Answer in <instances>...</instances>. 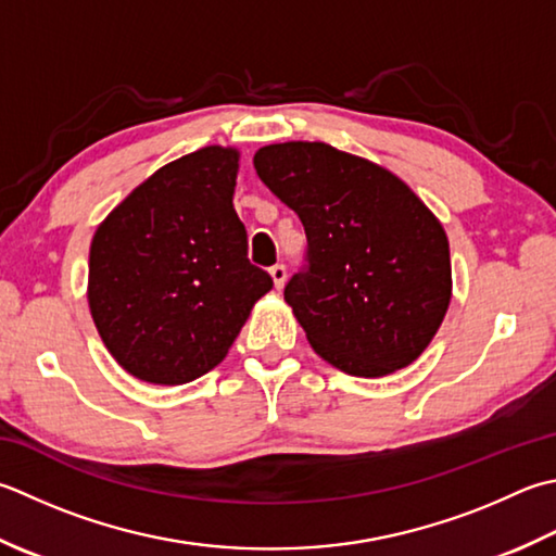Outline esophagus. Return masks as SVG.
I'll use <instances>...</instances> for the list:
<instances>
[{"instance_id":"obj_1","label":"esophagus","mask_w":556,"mask_h":556,"mask_svg":"<svg viewBox=\"0 0 556 556\" xmlns=\"http://www.w3.org/2000/svg\"><path fill=\"white\" fill-rule=\"evenodd\" d=\"M269 275H271V279H275V287L281 289V287H285V281H287V265L277 263L275 267L269 269Z\"/></svg>"}]
</instances>
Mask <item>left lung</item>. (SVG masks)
<instances>
[{
  "instance_id": "1",
  "label": "left lung",
  "mask_w": 556,
  "mask_h": 556,
  "mask_svg": "<svg viewBox=\"0 0 556 556\" xmlns=\"http://www.w3.org/2000/svg\"><path fill=\"white\" fill-rule=\"evenodd\" d=\"M253 163L308 238L285 301L313 350L362 378L409 366L451 303L441 222L393 173L325 141L269 144Z\"/></svg>"
}]
</instances>
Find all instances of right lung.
I'll return each instance as SVG.
<instances>
[{
	"mask_svg": "<svg viewBox=\"0 0 556 556\" xmlns=\"http://www.w3.org/2000/svg\"><path fill=\"white\" fill-rule=\"evenodd\" d=\"M236 173V149H198L159 168L96 228L93 323L115 362L144 383L182 386L212 371L271 289L248 260Z\"/></svg>",
	"mask_w": 556,
	"mask_h": 556,
	"instance_id": "obj_1",
	"label": "right lung"
}]
</instances>
